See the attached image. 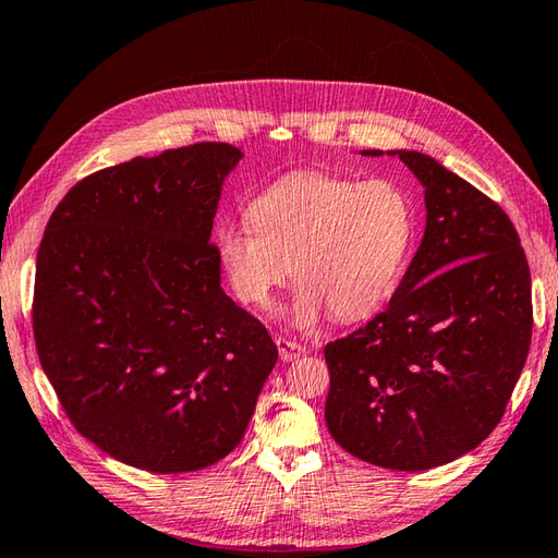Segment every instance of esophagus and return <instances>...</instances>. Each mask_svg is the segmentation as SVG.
I'll return each mask as SVG.
<instances>
[{"label": "esophagus", "mask_w": 558, "mask_h": 558, "mask_svg": "<svg viewBox=\"0 0 558 558\" xmlns=\"http://www.w3.org/2000/svg\"><path fill=\"white\" fill-rule=\"evenodd\" d=\"M277 345H279L281 361H287V363L295 361V357H301L305 353V345L295 343V341H289V339H283V337H277Z\"/></svg>", "instance_id": "esophagus-1"}]
</instances>
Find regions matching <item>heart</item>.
I'll list each match as a JSON object with an SVG mask.
<instances>
[{
	"label": "heart",
	"mask_w": 558,
	"mask_h": 558,
	"mask_svg": "<svg viewBox=\"0 0 558 558\" xmlns=\"http://www.w3.org/2000/svg\"><path fill=\"white\" fill-rule=\"evenodd\" d=\"M247 221L217 233L231 287L243 303L267 307L291 275L299 327L325 313L341 322L377 313L413 241L411 197L389 179L293 171L253 195Z\"/></svg>",
	"instance_id": "heart-1"
}]
</instances>
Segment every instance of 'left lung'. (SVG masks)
I'll list each match as a JSON object with an SVG mask.
<instances>
[{
	"label": "left lung",
	"instance_id": "obj_1",
	"mask_svg": "<svg viewBox=\"0 0 558 558\" xmlns=\"http://www.w3.org/2000/svg\"><path fill=\"white\" fill-rule=\"evenodd\" d=\"M389 155L425 185V236L387 311L325 345V420L351 456L415 473L473 451L501 423L530 351L532 291L497 203L429 155Z\"/></svg>",
	"mask_w": 558,
	"mask_h": 558
}]
</instances>
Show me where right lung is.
I'll return each instance as SVG.
<instances>
[{
    "instance_id": "1",
    "label": "right lung",
    "mask_w": 558,
    "mask_h": 558,
    "mask_svg": "<svg viewBox=\"0 0 558 558\" xmlns=\"http://www.w3.org/2000/svg\"><path fill=\"white\" fill-rule=\"evenodd\" d=\"M241 157L195 143L100 169L45 227L37 357L73 427L126 465L191 473L221 461L277 363L263 322L221 291L209 243Z\"/></svg>"
}]
</instances>
